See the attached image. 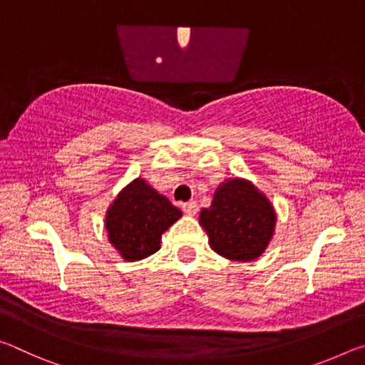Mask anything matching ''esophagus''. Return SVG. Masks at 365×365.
<instances>
[{"label": "esophagus", "instance_id": "esophagus-1", "mask_svg": "<svg viewBox=\"0 0 365 365\" xmlns=\"http://www.w3.org/2000/svg\"><path fill=\"white\" fill-rule=\"evenodd\" d=\"M183 211L185 214L188 215H195L197 212V202L196 201H188V202H183Z\"/></svg>", "mask_w": 365, "mask_h": 365}]
</instances>
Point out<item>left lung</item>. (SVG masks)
<instances>
[{"instance_id": "1", "label": "left lung", "mask_w": 365, "mask_h": 365, "mask_svg": "<svg viewBox=\"0 0 365 365\" xmlns=\"http://www.w3.org/2000/svg\"><path fill=\"white\" fill-rule=\"evenodd\" d=\"M200 224L217 255L246 262L257 259L269 245L275 212L255 185L233 178L215 191L211 207L200 214Z\"/></svg>"}]
</instances>
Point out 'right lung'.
<instances>
[{"mask_svg": "<svg viewBox=\"0 0 365 365\" xmlns=\"http://www.w3.org/2000/svg\"><path fill=\"white\" fill-rule=\"evenodd\" d=\"M180 217V209L137 178L108 209L109 242L123 259L138 261L159 250L160 235Z\"/></svg>", "mask_w": 365, "mask_h": 365, "instance_id": "right-lung-1", "label": "right lung"}]
</instances>
